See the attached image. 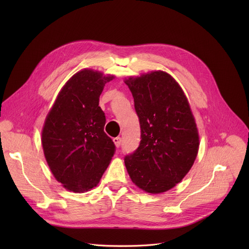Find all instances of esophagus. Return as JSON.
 Listing matches in <instances>:
<instances>
[{"instance_id": "34e87169", "label": "esophagus", "mask_w": 249, "mask_h": 249, "mask_svg": "<svg viewBox=\"0 0 249 249\" xmlns=\"http://www.w3.org/2000/svg\"><path fill=\"white\" fill-rule=\"evenodd\" d=\"M113 141H114V143H115L116 147H120V145H121V138H120V137H115V138H113Z\"/></svg>"}]
</instances>
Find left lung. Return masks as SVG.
<instances>
[{
    "instance_id": "obj_1",
    "label": "left lung",
    "mask_w": 249,
    "mask_h": 249,
    "mask_svg": "<svg viewBox=\"0 0 249 249\" xmlns=\"http://www.w3.org/2000/svg\"><path fill=\"white\" fill-rule=\"evenodd\" d=\"M134 98L141 140L125 156L130 178L141 190L160 194L189 173L199 150V134L186 95L175 78L158 71L125 80Z\"/></svg>"
}]
</instances>
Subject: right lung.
Returning a JSON list of instances; mask_svg holds the SVG:
<instances>
[{
  "instance_id": "right-lung-1",
  "label": "right lung",
  "mask_w": 249,
  "mask_h": 249,
  "mask_svg": "<svg viewBox=\"0 0 249 249\" xmlns=\"http://www.w3.org/2000/svg\"><path fill=\"white\" fill-rule=\"evenodd\" d=\"M113 75L83 70L59 91L42 129V147L51 173L74 193L96 187L116 147L104 132L106 117L99 99Z\"/></svg>"
}]
</instances>
